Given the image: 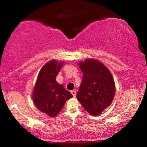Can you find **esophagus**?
Wrapping results in <instances>:
<instances>
[{"instance_id":"esophagus-1","label":"esophagus","mask_w":147,"mask_h":147,"mask_svg":"<svg viewBox=\"0 0 147 147\" xmlns=\"http://www.w3.org/2000/svg\"><path fill=\"white\" fill-rule=\"evenodd\" d=\"M71 93L73 94V96H76V90H73L71 91Z\"/></svg>"}]
</instances>
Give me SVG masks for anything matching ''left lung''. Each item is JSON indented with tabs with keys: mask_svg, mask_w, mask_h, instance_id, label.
<instances>
[{
	"mask_svg": "<svg viewBox=\"0 0 147 147\" xmlns=\"http://www.w3.org/2000/svg\"><path fill=\"white\" fill-rule=\"evenodd\" d=\"M79 67L84 76L76 98L90 115H100L110 105L115 95L113 76L104 64L94 59L80 61Z\"/></svg>",
	"mask_w": 147,
	"mask_h": 147,
	"instance_id": "8db88e82",
	"label": "left lung"
}]
</instances>
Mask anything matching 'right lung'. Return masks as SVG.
I'll list each match as a JSON object with an SVG mask.
<instances>
[{"instance_id": "obj_1", "label": "right lung", "mask_w": 147, "mask_h": 147, "mask_svg": "<svg viewBox=\"0 0 147 147\" xmlns=\"http://www.w3.org/2000/svg\"><path fill=\"white\" fill-rule=\"evenodd\" d=\"M63 64V61L52 60L45 65L39 72L32 94L36 108L51 117L57 116L65 102L73 97L70 92L56 81Z\"/></svg>"}]
</instances>
